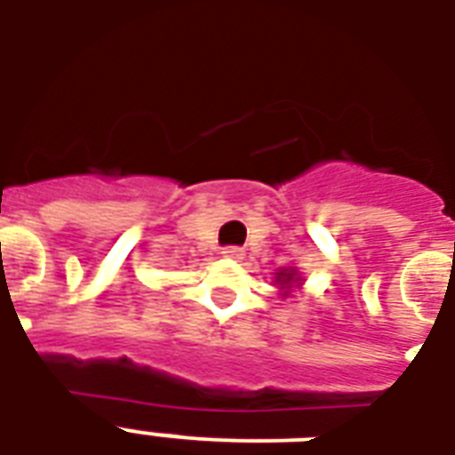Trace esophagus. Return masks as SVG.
Returning <instances> with one entry per match:
<instances>
[{"label":"esophagus","instance_id":"esophagus-1","mask_svg":"<svg viewBox=\"0 0 455 455\" xmlns=\"http://www.w3.org/2000/svg\"><path fill=\"white\" fill-rule=\"evenodd\" d=\"M221 257H227V259H235V262H238V259H243V257H245V250L234 248V245H231V248L221 250Z\"/></svg>","mask_w":455,"mask_h":455}]
</instances>
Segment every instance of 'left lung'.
Instances as JSON below:
<instances>
[{
    "label": "left lung",
    "instance_id": "8db88e82",
    "mask_svg": "<svg viewBox=\"0 0 455 455\" xmlns=\"http://www.w3.org/2000/svg\"><path fill=\"white\" fill-rule=\"evenodd\" d=\"M274 285L283 298H291V292L299 291L304 285V276L298 271V267H283V269H276V274H274Z\"/></svg>",
    "mask_w": 455,
    "mask_h": 455
}]
</instances>
